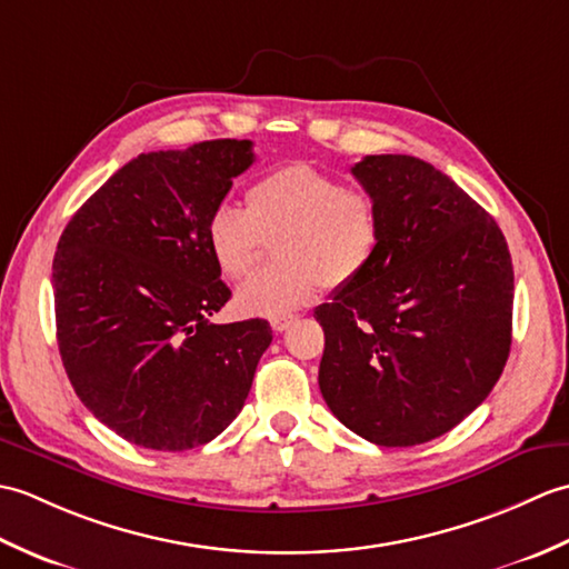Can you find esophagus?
Wrapping results in <instances>:
<instances>
[{"label": "esophagus", "mask_w": 569, "mask_h": 569, "mask_svg": "<svg viewBox=\"0 0 569 569\" xmlns=\"http://www.w3.org/2000/svg\"><path fill=\"white\" fill-rule=\"evenodd\" d=\"M296 320H298L296 316H283V318H273V320H271V328H273V332H283V330H288V328H291V325H293Z\"/></svg>", "instance_id": "1"}]
</instances>
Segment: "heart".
<instances>
[{
  "mask_svg": "<svg viewBox=\"0 0 569 569\" xmlns=\"http://www.w3.org/2000/svg\"><path fill=\"white\" fill-rule=\"evenodd\" d=\"M247 208L222 202L210 212L208 247L227 278L247 276L263 237H276L283 263L247 278L237 291L244 316L283 318L312 303L322 286L357 281L377 259L383 237L381 208L367 190L310 163H288L253 180Z\"/></svg>",
  "mask_w": 569,
  "mask_h": 569,
  "instance_id": "obj_1",
  "label": "heart"
}]
</instances>
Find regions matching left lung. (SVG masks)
<instances>
[{"label":"left lung","instance_id":"1","mask_svg":"<svg viewBox=\"0 0 569 569\" xmlns=\"http://www.w3.org/2000/svg\"><path fill=\"white\" fill-rule=\"evenodd\" d=\"M352 176L377 198L383 237L369 271L316 308L318 383L359 438L422 445L462 422L506 367L509 244L481 204L416 156H367Z\"/></svg>","mask_w":569,"mask_h":569}]
</instances>
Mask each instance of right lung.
<instances>
[{"mask_svg": "<svg viewBox=\"0 0 569 569\" xmlns=\"http://www.w3.org/2000/svg\"><path fill=\"white\" fill-rule=\"evenodd\" d=\"M253 163L249 139L139 153L70 217L53 259L56 335L84 408L119 438L183 452L244 406L271 328L212 325L232 291L210 212Z\"/></svg>", "mask_w": 569, "mask_h": 569, "instance_id": "add662e5", "label": "right lung"}]
</instances>
